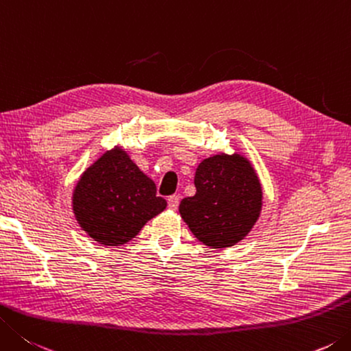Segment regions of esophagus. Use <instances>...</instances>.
<instances>
[{"label": "esophagus", "instance_id": "1", "mask_svg": "<svg viewBox=\"0 0 351 351\" xmlns=\"http://www.w3.org/2000/svg\"><path fill=\"white\" fill-rule=\"evenodd\" d=\"M178 203H180V198H178V195H171L168 198V208L176 210L178 208Z\"/></svg>", "mask_w": 351, "mask_h": 351}]
</instances>
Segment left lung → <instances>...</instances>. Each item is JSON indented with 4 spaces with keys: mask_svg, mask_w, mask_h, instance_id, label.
<instances>
[{
    "mask_svg": "<svg viewBox=\"0 0 351 351\" xmlns=\"http://www.w3.org/2000/svg\"><path fill=\"white\" fill-rule=\"evenodd\" d=\"M197 193L180 202V215L203 244L234 246L260 217L263 193L255 169L240 154L204 158L194 177Z\"/></svg>",
    "mask_w": 351,
    "mask_h": 351,
    "instance_id": "8db88e82",
    "label": "left lung"
}]
</instances>
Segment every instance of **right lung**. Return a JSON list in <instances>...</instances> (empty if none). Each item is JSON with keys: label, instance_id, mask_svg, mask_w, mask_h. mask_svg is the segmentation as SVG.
I'll list each match as a JSON object with an SVG mask.
<instances>
[{"label": "right lung", "instance_id": "add662e5", "mask_svg": "<svg viewBox=\"0 0 351 351\" xmlns=\"http://www.w3.org/2000/svg\"><path fill=\"white\" fill-rule=\"evenodd\" d=\"M156 193L154 182L123 149L116 148L82 174L73 193V210L93 240L105 246H121L167 208V200Z\"/></svg>", "mask_w": 351, "mask_h": 351}]
</instances>
